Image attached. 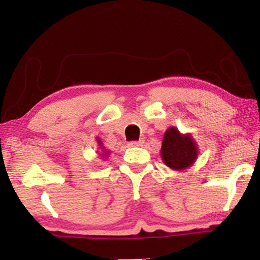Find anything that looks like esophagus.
Here are the masks:
<instances>
[{"label":"esophagus","instance_id":"esophagus-1","mask_svg":"<svg viewBox=\"0 0 260 260\" xmlns=\"http://www.w3.org/2000/svg\"><path fill=\"white\" fill-rule=\"evenodd\" d=\"M143 143H144V141L142 139H140L138 141H131L129 146L131 147H140V146H142Z\"/></svg>","mask_w":260,"mask_h":260}]
</instances>
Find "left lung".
Listing matches in <instances>:
<instances>
[{
    "mask_svg": "<svg viewBox=\"0 0 260 260\" xmlns=\"http://www.w3.org/2000/svg\"><path fill=\"white\" fill-rule=\"evenodd\" d=\"M160 153L171 169L183 170L195 161L197 147L190 135H181L175 127H170L164 134Z\"/></svg>",
    "mask_w": 260,
    "mask_h": 260,
    "instance_id": "obj_1",
    "label": "left lung"
}]
</instances>
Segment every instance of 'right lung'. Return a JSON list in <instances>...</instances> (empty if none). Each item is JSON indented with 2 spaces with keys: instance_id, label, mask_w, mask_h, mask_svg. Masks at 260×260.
<instances>
[{
  "instance_id": "right-lung-1",
  "label": "right lung",
  "mask_w": 260,
  "mask_h": 260,
  "mask_svg": "<svg viewBox=\"0 0 260 260\" xmlns=\"http://www.w3.org/2000/svg\"><path fill=\"white\" fill-rule=\"evenodd\" d=\"M105 155H107V153H105Z\"/></svg>"
}]
</instances>
